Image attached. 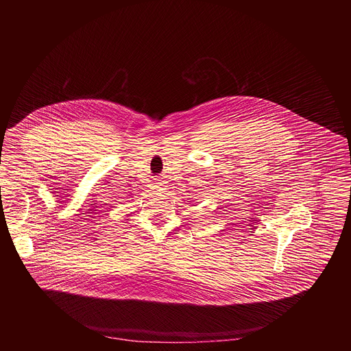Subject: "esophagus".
Here are the masks:
<instances>
[{
	"instance_id": "1",
	"label": "esophagus",
	"mask_w": 351,
	"mask_h": 351,
	"mask_svg": "<svg viewBox=\"0 0 351 351\" xmlns=\"http://www.w3.org/2000/svg\"><path fill=\"white\" fill-rule=\"evenodd\" d=\"M156 189H157V191H160V193H163V191H166V189H167V185H166L165 181L160 180L156 184Z\"/></svg>"
}]
</instances>
